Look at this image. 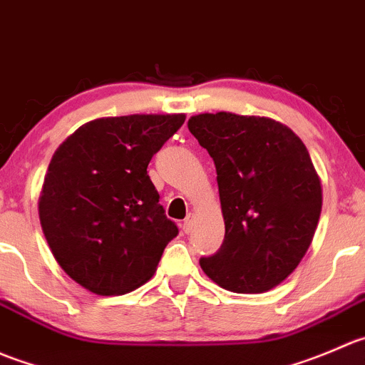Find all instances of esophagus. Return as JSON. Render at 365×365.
Wrapping results in <instances>:
<instances>
[{"label": "esophagus", "mask_w": 365, "mask_h": 365, "mask_svg": "<svg viewBox=\"0 0 365 365\" xmlns=\"http://www.w3.org/2000/svg\"><path fill=\"white\" fill-rule=\"evenodd\" d=\"M193 225H195V216L190 212V215H187L186 218H184L182 230H184V232H186V234H190L191 230H193Z\"/></svg>", "instance_id": "esophagus-1"}]
</instances>
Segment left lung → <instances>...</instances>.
I'll use <instances>...</instances> for the list:
<instances>
[{
    "instance_id": "8db88e82",
    "label": "left lung",
    "mask_w": 365,
    "mask_h": 365,
    "mask_svg": "<svg viewBox=\"0 0 365 365\" xmlns=\"http://www.w3.org/2000/svg\"><path fill=\"white\" fill-rule=\"evenodd\" d=\"M187 129L212 158L225 237L200 268L232 293L282 282L312 243L321 182L309 150L287 125L227 111L202 113Z\"/></svg>"
}]
</instances>
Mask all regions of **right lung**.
Returning <instances> with one entry per match:
<instances>
[{"mask_svg":"<svg viewBox=\"0 0 365 365\" xmlns=\"http://www.w3.org/2000/svg\"><path fill=\"white\" fill-rule=\"evenodd\" d=\"M184 118H97L53 156L38 202L41 225L61 269L85 289L111 297L142 286L179 234L147 167Z\"/></svg>","mask_w":365,"mask_h":365,"instance_id":"obj_1","label":"right lung"}]
</instances>
